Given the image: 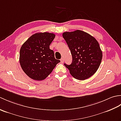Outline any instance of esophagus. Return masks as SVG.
<instances>
[{
	"instance_id": "esophagus-1",
	"label": "esophagus",
	"mask_w": 121,
	"mask_h": 121,
	"mask_svg": "<svg viewBox=\"0 0 121 121\" xmlns=\"http://www.w3.org/2000/svg\"><path fill=\"white\" fill-rule=\"evenodd\" d=\"M60 61H61V63H63L64 62V59L63 58H62L60 59Z\"/></svg>"
}]
</instances>
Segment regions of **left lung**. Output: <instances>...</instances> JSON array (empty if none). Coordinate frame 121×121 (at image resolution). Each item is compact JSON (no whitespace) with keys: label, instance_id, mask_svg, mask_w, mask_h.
<instances>
[{"label":"left lung","instance_id":"obj_1","mask_svg":"<svg viewBox=\"0 0 121 121\" xmlns=\"http://www.w3.org/2000/svg\"><path fill=\"white\" fill-rule=\"evenodd\" d=\"M72 56L70 65L65 63L73 78L85 80L96 72L101 63L102 53L98 42L87 33L81 30L63 33Z\"/></svg>","mask_w":121,"mask_h":121}]
</instances>
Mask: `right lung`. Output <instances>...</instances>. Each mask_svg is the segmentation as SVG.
I'll return each instance as SVG.
<instances>
[{
	"label": "right lung",
	"instance_id": "right-lung-1",
	"mask_svg": "<svg viewBox=\"0 0 121 121\" xmlns=\"http://www.w3.org/2000/svg\"><path fill=\"white\" fill-rule=\"evenodd\" d=\"M56 35L48 32L32 35L21 46L19 61L23 71L36 81L45 79L60 62L49 46Z\"/></svg>",
	"mask_w": 121,
	"mask_h": 121
}]
</instances>
